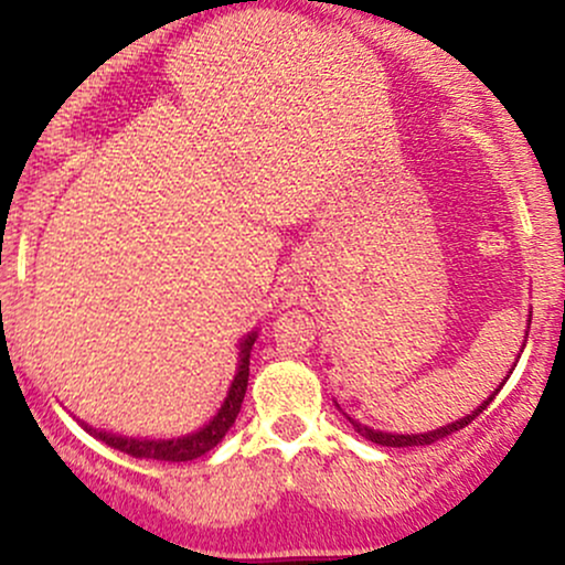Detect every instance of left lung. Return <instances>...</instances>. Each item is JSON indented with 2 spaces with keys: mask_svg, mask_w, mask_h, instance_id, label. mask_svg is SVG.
Listing matches in <instances>:
<instances>
[{
  "mask_svg": "<svg viewBox=\"0 0 565 565\" xmlns=\"http://www.w3.org/2000/svg\"><path fill=\"white\" fill-rule=\"evenodd\" d=\"M499 391V387H497ZM497 395V393H494ZM494 395H491L489 401H483L481 406L476 408V412L472 414H468V417L465 419H457V423H451V425H446V427H440V430H430V433H419V436H395V433H380V430H369V427H364L361 423H355V419H350V423H353V427L355 430L361 433V436H364L366 440H372V444H377V446H395V449H408V446H430V444H436V440H440V438H446V436H451V433H457V430H462V427H468L472 419L478 417V414L483 412L486 406L491 404V401H494Z\"/></svg>",
  "mask_w": 565,
  "mask_h": 565,
  "instance_id": "left-lung-1",
  "label": "left lung"
}]
</instances>
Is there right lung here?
I'll return each mask as SVG.
<instances>
[{
  "mask_svg": "<svg viewBox=\"0 0 565 565\" xmlns=\"http://www.w3.org/2000/svg\"><path fill=\"white\" fill-rule=\"evenodd\" d=\"M255 337L257 334H249L242 342V364H238L236 377H233L228 398H225V404L220 406L217 417L212 419V423L206 427H201L199 433H191V436L174 438V440H142V438L111 436V433L95 430V427H89V425H84V430H87L89 436L100 438L103 444H108L111 449L125 451L135 459H157V462H188V459H196V457H201V454L212 451L220 444V440H223L225 433L231 430V425L236 423L238 412H242L246 382H249V350H252V345H255Z\"/></svg>",
  "mask_w": 565,
  "mask_h": 565,
  "instance_id": "right-lung-1",
  "label": "right lung"
}]
</instances>
